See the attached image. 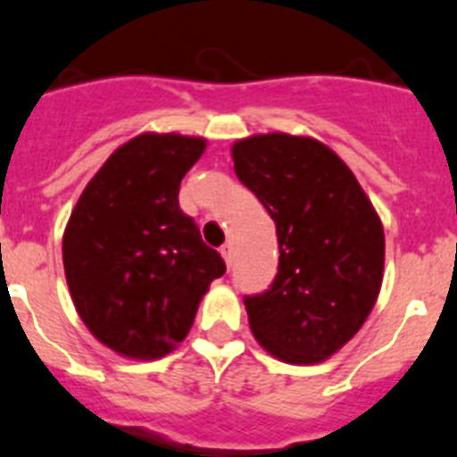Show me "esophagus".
<instances>
[{"mask_svg":"<svg viewBox=\"0 0 457 457\" xmlns=\"http://www.w3.org/2000/svg\"><path fill=\"white\" fill-rule=\"evenodd\" d=\"M220 255H223V260H225V264H232V244H223L220 245Z\"/></svg>","mask_w":457,"mask_h":457,"instance_id":"34e87169","label":"esophagus"}]
</instances>
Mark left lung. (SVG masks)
I'll use <instances>...</instances> for the list:
<instances>
[{"instance_id": "1", "label": "left lung", "mask_w": 457, "mask_h": 457, "mask_svg": "<svg viewBox=\"0 0 457 457\" xmlns=\"http://www.w3.org/2000/svg\"><path fill=\"white\" fill-rule=\"evenodd\" d=\"M234 172L276 223L278 273L244 296L257 343L320 363L363 327L384 273V229L352 170L322 142L287 133L232 146Z\"/></svg>"}]
</instances>
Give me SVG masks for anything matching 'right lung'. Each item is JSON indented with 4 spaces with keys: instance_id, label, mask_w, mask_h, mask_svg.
Here are the masks:
<instances>
[{
    "instance_id": "add662e5",
    "label": "right lung",
    "mask_w": 457,
    "mask_h": 457,
    "mask_svg": "<svg viewBox=\"0 0 457 457\" xmlns=\"http://www.w3.org/2000/svg\"><path fill=\"white\" fill-rule=\"evenodd\" d=\"M206 142L145 133L119 146L82 190L63 232L75 311L103 345L158 359L188 336L223 257L179 209V186Z\"/></svg>"
}]
</instances>
